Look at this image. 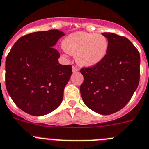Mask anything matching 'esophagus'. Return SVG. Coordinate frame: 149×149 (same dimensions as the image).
Wrapping results in <instances>:
<instances>
[{
  "instance_id": "esophagus-1",
  "label": "esophagus",
  "mask_w": 149,
  "mask_h": 149,
  "mask_svg": "<svg viewBox=\"0 0 149 149\" xmlns=\"http://www.w3.org/2000/svg\"><path fill=\"white\" fill-rule=\"evenodd\" d=\"M78 71H79L78 68L75 67V66H73V67H72V72H77Z\"/></svg>"
}]
</instances>
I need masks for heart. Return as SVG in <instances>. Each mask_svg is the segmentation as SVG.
Returning a JSON list of instances; mask_svg holds the SVG:
<instances>
[{"instance_id": "heart-1", "label": "heart", "mask_w": 149, "mask_h": 149, "mask_svg": "<svg viewBox=\"0 0 149 149\" xmlns=\"http://www.w3.org/2000/svg\"><path fill=\"white\" fill-rule=\"evenodd\" d=\"M62 47L65 52L74 55L78 65L91 67L105 58L109 41L104 35L100 34L77 32L64 38Z\"/></svg>"}]
</instances>
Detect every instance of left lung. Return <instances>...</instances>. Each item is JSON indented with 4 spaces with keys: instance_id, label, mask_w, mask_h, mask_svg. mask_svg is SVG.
<instances>
[{
    "instance_id": "left-lung-1",
    "label": "left lung",
    "mask_w": 149,
    "mask_h": 149,
    "mask_svg": "<svg viewBox=\"0 0 149 149\" xmlns=\"http://www.w3.org/2000/svg\"><path fill=\"white\" fill-rule=\"evenodd\" d=\"M109 41L104 59L80 72V94L84 103L100 114H111L129 103L140 81V53L125 37L102 33Z\"/></svg>"
}]
</instances>
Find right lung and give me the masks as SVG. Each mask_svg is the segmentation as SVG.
Returning a JSON list of instances; mask_svg holds the SVG:
<instances>
[{"label": "right lung", "mask_w": 149, "mask_h": 149, "mask_svg": "<svg viewBox=\"0 0 149 149\" xmlns=\"http://www.w3.org/2000/svg\"><path fill=\"white\" fill-rule=\"evenodd\" d=\"M63 35L57 29L28 34L19 38L6 57V89L27 114L45 115L62 103L72 73V65L59 63L60 54L54 48Z\"/></svg>", "instance_id": "obj_1"}]
</instances>
